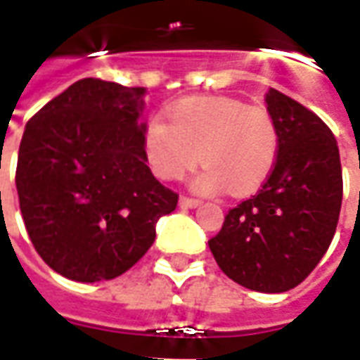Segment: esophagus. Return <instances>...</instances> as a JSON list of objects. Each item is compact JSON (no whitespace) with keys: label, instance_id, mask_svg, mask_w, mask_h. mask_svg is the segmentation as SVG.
I'll return each instance as SVG.
<instances>
[{"label":"esophagus","instance_id":"esophagus-1","mask_svg":"<svg viewBox=\"0 0 360 360\" xmlns=\"http://www.w3.org/2000/svg\"><path fill=\"white\" fill-rule=\"evenodd\" d=\"M179 206L181 208H196V206H200V200H196V198H188V196H181L179 198Z\"/></svg>","mask_w":360,"mask_h":360}]
</instances>
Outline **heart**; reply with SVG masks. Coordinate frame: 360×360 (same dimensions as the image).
Instances as JSON below:
<instances>
[{
  "mask_svg": "<svg viewBox=\"0 0 360 360\" xmlns=\"http://www.w3.org/2000/svg\"><path fill=\"white\" fill-rule=\"evenodd\" d=\"M169 121L150 119L142 146L160 179H183L200 160L193 179L202 195L245 196L264 185L276 167L278 129L262 108L237 98H187L169 108Z\"/></svg>",
  "mask_w": 360,
  "mask_h": 360,
  "instance_id": "heart-1",
  "label": "heart"
}]
</instances>
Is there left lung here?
I'll use <instances>...</instances> for the list:
<instances>
[{"label":"left lung","mask_w":360,"mask_h":360,"mask_svg":"<svg viewBox=\"0 0 360 360\" xmlns=\"http://www.w3.org/2000/svg\"><path fill=\"white\" fill-rule=\"evenodd\" d=\"M279 136L276 167L262 188L227 212L208 241L235 283L283 293L316 268L338 227L343 196L338 142L316 113L281 94H266Z\"/></svg>","instance_id":"1"}]
</instances>
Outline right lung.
Listing matches in <instances>:
<instances>
[{
  "instance_id": "add662e5",
  "label": "right lung",
  "mask_w": 360,
  "mask_h": 360,
  "mask_svg": "<svg viewBox=\"0 0 360 360\" xmlns=\"http://www.w3.org/2000/svg\"><path fill=\"white\" fill-rule=\"evenodd\" d=\"M144 94L82 79L25 127L15 175L20 214L36 252L63 278L94 283L125 274L177 206L146 165Z\"/></svg>"
}]
</instances>
